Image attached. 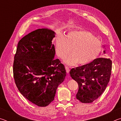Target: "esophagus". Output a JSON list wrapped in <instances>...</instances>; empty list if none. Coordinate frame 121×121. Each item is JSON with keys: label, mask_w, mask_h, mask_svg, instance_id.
Returning a JSON list of instances; mask_svg holds the SVG:
<instances>
[{"label": "esophagus", "mask_w": 121, "mask_h": 121, "mask_svg": "<svg viewBox=\"0 0 121 121\" xmlns=\"http://www.w3.org/2000/svg\"><path fill=\"white\" fill-rule=\"evenodd\" d=\"M65 70H66L67 73H69V71H70V69H69V68L68 66H66V65H65Z\"/></svg>", "instance_id": "34e87169"}]
</instances>
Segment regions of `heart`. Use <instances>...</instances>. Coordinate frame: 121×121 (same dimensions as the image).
Returning <instances> with one entry per match:
<instances>
[{
	"instance_id": "obj_1",
	"label": "heart",
	"mask_w": 121,
	"mask_h": 121,
	"mask_svg": "<svg viewBox=\"0 0 121 121\" xmlns=\"http://www.w3.org/2000/svg\"><path fill=\"white\" fill-rule=\"evenodd\" d=\"M56 51L58 56L65 59V62L73 65L89 63L97 58L102 50V44L93 35L86 30H75L65 36L60 35L56 40ZM72 49H71V48Z\"/></svg>"
}]
</instances>
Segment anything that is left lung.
I'll return each instance as SVG.
<instances>
[{
    "label": "left lung",
    "mask_w": 121,
    "mask_h": 121,
    "mask_svg": "<svg viewBox=\"0 0 121 121\" xmlns=\"http://www.w3.org/2000/svg\"><path fill=\"white\" fill-rule=\"evenodd\" d=\"M105 48V46H103ZM106 54V50L104 51ZM112 62L109 58L95 59L88 64L73 68L70 76L78 84L76 98L82 103H91L105 91L109 82Z\"/></svg>",
    "instance_id": "8db88e82"
}]
</instances>
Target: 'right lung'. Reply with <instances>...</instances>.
<instances>
[{"mask_svg": "<svg viewBox=\"0 0 121 121\" xmlns=\"http://www.w3.org/2000/svg\"><path fill=\"white\" fill-rule=\"evenodd\" d=\"M56 32L38 29L18 43L14 56L13 74L18 90L29 101L45 107L54 100L58 86L66 71L59 59L52 41Z\"/></svg>", "mask_w": 121, "mask_h": 121, "instance_id": "add662e5", "label": "right lung"}]
</instances>
